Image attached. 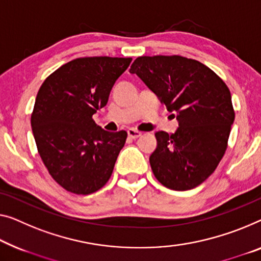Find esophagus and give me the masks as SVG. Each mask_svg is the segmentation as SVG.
<instances>
[{
  "label": "esophagus",
  "instance_id": "1",
  "mask_svg": "<svg viewBox=\"0 0 261 261\" xmlns=\"http://www.w3.org/2000/svg\"><path fill=\"white\" fill-rule=\"evenodd\" d=\"M141 135H142V132H139L137 130H135V129H129V130H127V136H129V137L132 138V139H136V138L141 137Z\"/></svg>",
  "mask_w": 261,
  "mask_h": 261
}]
</instances>
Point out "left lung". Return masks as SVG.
Returning <instances> with one entry per match:
<instances>
[{
	"label": "left lung",
	"instance_id": "1",
	"mask_svg": "<svg viewBox=\"0 0 261 261\" xmlns=\"http://www.w3.org/2000/svg\"><path fill=\"white\" fill-rule=\"evenodd\" d=\"M179 124L172 135L157 131L150 165L159 182L174 191L197 188L226 151L234 122L231 92L211 69L181 56H142L130 68Z\"/></svg>",
	"mask_w": 261,
	"mask_h": 261
}]
</instances>
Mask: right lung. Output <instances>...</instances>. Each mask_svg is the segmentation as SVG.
I'll return each instance as SVG.
<instances>
[{
  "mask_svg": "<svg viewBox=\"0 0 261 261\" xmlns=\"http://www.w3.org/2000/svg\"><path fill=\"white\" fill-rule=\"evenodd\" d=\"M132 58L84 57L62 65L38 90L31 129L50 176L76 194L107 184L126 131L109 132L92 119L107 106L115 82Z\"/></svg>",
  "mask_w": 261,
  "mask_h": 261,
  "instance_id": "obj_1",
  "label": "right lung"
}]
</instances>
